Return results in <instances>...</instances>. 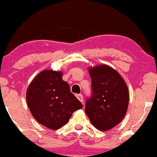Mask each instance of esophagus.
I'll list each match as a JSON object with an SVG mask.
<instances>
[{"instance_id":"1","label":"esophagus","mask_w":157,"mask_h":157,"mask_svg":"<svg viewBox=\"0 0 157 157\" xmlns=\"http://www.w3.org/2000/svg\"><path fill=\"white\" fill-rule=\"evenodd\" d=\"M77 99H78V100L80 101V102H82V103L83 104V95H82V94H77Z\"/></svg>"}]
</instances>
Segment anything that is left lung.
<instances>
[{"label":"left lung","instance_id":"1","mask_svg":"<svg viewBox=\"0 0 157 157\" xmlns=\"http://www.w3.org/2000/svg\"><path fill=\"white\" fill-rule=\"evenodd\" d=\"M92 97L86 102L85 112L92 125L102 132L118 125L127 112L129 94L117 70L105 64L88 68Z\"/></svg>","mask_w":157,"mask_h":157}]
</instances>
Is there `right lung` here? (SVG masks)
Returning a JSON list of instances; mask_svg holds the SVG:
<instances>
[{
    "mask_svg": "<svg viewBox=\"0 0 157 157\" xmlns=\"http://www.w3.org/2000/svg\"><path fill=\"white\" fill-rule=\"evenodd\" d=\"M62 77L61 71L42 70L32 80L26 91V101L32 116L49 129L63 126L72 114L83 108Z\"/></svg>",
    "mask_w": 157,
    "mask_h": 157,
    "instance_id": "right-lung-1",
    "label": "right lung"
}]
</instances>
